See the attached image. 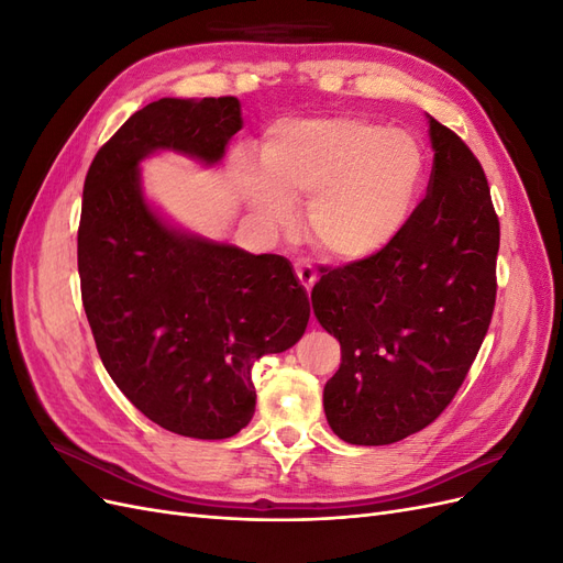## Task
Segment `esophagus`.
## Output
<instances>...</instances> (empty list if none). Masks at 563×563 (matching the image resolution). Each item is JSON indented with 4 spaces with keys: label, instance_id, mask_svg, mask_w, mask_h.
Returning <instances> with one entry per match:
<instances>
[{
    "label": "esophagus",
    "instance_id": "1",
    "mask_svg": "<svg viewBox=\"0 0 563 563\" xmlns=\"http://www.w3.org/2000/svg\"><path fill=\"white\" fill-rule=\"evenodd\" d=\"M296 275L300 279V284L305 286V291H312V286L317 282V269L310 261H296Z\"/></svg>",
    "mask_w": 563,
    "mask_h": 563
}]
</instances>
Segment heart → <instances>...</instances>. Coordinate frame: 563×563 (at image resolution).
Wrapping results in <instances>:
<instances>
[{
	"label": "heart",
	"instance_id": "b5f03b06",
	"mask_svg": "<svg viewBox=\"0 0 563 563\" xmlns=\"http://www.w3.org/2000/svg\"><path fill=\"white\" fill-rule=\"evenodd\" d=\"M263 166L236 164V183L265 223L288 228L310 200V230L338 258L387 246L416 207L424 159L413 135L364 117H291L263 141Z\"/></svg>",
	"mask_w": 563,
	"mask_h": 563
}]
</instances>
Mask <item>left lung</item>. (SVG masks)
<instances>
[{"label": "left lung", "instance_id": "obj_1", "mask_svg": "<svg viewBox=\"0 0 563 563\" xmlns=\"http://www.w3.org/2000/svg\"><path fill=\"white\" fill-rule=\"evenodd\" d=\"M428 195L387 246L323 275L319 323L340 343L323 387L331 430L385 446L434 422L453 401L496 308L500 223L484 168L457 133L430 117Z\"/></svg>", "mask_w": 563, "mask_h": 563}]
</instances>
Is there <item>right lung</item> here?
I'll list each match as a JSON object with an SVG mask.
<instances>
[{
    "label": "right lung",
    "mask_w": 563,
    "mask_h": 563,
    "mask_svg": "<svg viewBox=\"0 0 563 563\" xmlns=\"http://www.w3.org/2000/svg\"><path fill=\"white\" fill-rule=\"evenodd\" d=\"M242 129L234 96L162 98L98 150L77 232L81 302L114 385L159 428L228 439L255 411L251 368L305 333L310 300L282 255L166 225L141 190L157 150L216 164Z\"/></svg>",
    "instance_id": "obj_1"
}]
</instances>
